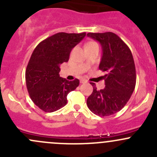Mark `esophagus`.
<instances>
[{
  "mask_svg": "<svg viewBox=\"0 0 157 157\" xmlns=\"http://www.w3.org/2000/svg\"><path fill=\"white\" fill-rule=\"evenodd\" d=\"M86 83V80H80V83Z\"/></svg>",
  "mask_w": 157,
  "mask_h": 157,
  "instance_id": "34e87169",
  "label": "esophagus"
}]
</instances>
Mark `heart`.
Here are the masks:
<instances>
[{"label":"heart","mask_w":157,"mask_h":157,"mask_svg":"<svg viewBox=\"0 0 157 157\" xmlns=\"http://www.w3.org/2000/svg\"><path fill=\"white\" fill-rule=\"evenodd\" d=\"M89 43H90V42H89Z\"/></svg>","instance_id":"heart-1"}]
</instances>
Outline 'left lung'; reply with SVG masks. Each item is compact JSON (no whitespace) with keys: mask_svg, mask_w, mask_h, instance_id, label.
I'll return each mask as SVG.
<instances>
[{"mask_svg":"<svg viewBox=\"0 0 157 157\" xmlns=\"http://www.w3.org/2000/svg\"><path fill=\"white\" fill-rule=\"evenodd\" d=\"M88 37L98 41L102 48L99 70L103 76L105 88L93 86L86 104L93 113L104 117L119 112L127 104L136 85V69L131 50L116 34L111 32L87 33ZM92 86L95 83H90Z\"/></svg>","mask_w":157,"mask_h":157,"instance_id":"8db88e82","label":"left lung"}]
</instances>
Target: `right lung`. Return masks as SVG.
<instances>
[{"instance_id": "obj_1", "label": "right lung", "mask_w": 157, "mask_h": 157, "mask_svg": "<svg viewBox=\"0 0 157 157\" xmlns=\"http://www.w3.org/2000/svg\"><path fill=\"white\" fill-rule=\"evenodd\" d=\"M86 33H58L42 41L33 51L26 70L27 90L36 106L45 112L58 110L67 104V96L80 80L60 77V65L67 62L70 53Z\"/></svg>"}]
</instances>
